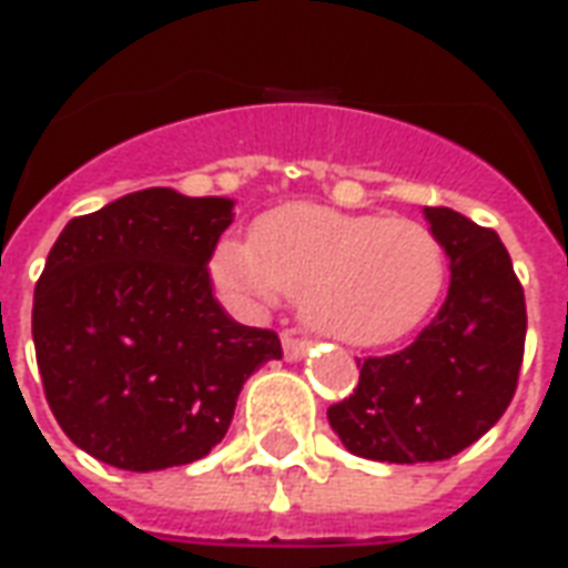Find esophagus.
<instances>
[{"mask_svg":"<svg viewBox=\"0 0 568 568\" xmlns=\"http://www.w3.org/2000/svg\"><path fill=\"white\" fill-rule=\"evenodd\" d=\"M307 341L304 337H295V334H283V356L288 362H297V358H304L307 353Z\"/></svg>","mask_w":568,"mask_h":568,"instance_id":"obj_1","label":"esophagus"}]
</instances>
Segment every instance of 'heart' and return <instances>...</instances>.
Returning <instances> with one entry per match:
<instances>
[{"instance_id":"obj_1","label":"heart","mask_w":568,"mask_h":568,"mask_svg":"<svg viewBox=\"0 0 568 568\" xmlns=\"http://www.w3.org/2000/svg\"><path fill=\"white\" fill-rule=\"evenodd\" d=\"M444 273L440 243L423 224L316 203L264 212L248 246L224 243L212 258L227 295L301 297L310 328L346 346H383L414 332L435 307Z\"/></svg>"}]
</instances>
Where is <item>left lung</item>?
Wrapping results in <instances>:
<instances>
[{"instance_id":"1","label":"left lung","mask_w":568,"mask_h":568,"mask_svg":"<svg viewBox=\"0 0 568 568\" xmlns=\"http://www.w3.org/2000/svg\"><path fill=\"white\" fill-rule=\"evenodd\" d=\"M426 222L450 258L438 316L393 356L358 358V386L328 423L349 453L374 463H440L499 423L524 362L526 304L496 231L447 206Z\"/></svg>"}]
</instances>
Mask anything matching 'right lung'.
Returning <instances> with one entry per match:
<instances>
[{
  "mask_svg": "<svg viewBox=\"0 0 568 568\" xmlns=\"http://www.w3.org/2000/svg\"><path fill=\"white\" fill-rule=\"evenodd\" d=\"M234 200L145 187L57 236L32 297L44 398L69 440L124 471L203 459L280 337L212 297Z\"/></svg>",
  "mask_w": 568,
  "mask_h": 568,
  "instance_id": "obj_1",
  "label": "right lung"
}]
</instances>
